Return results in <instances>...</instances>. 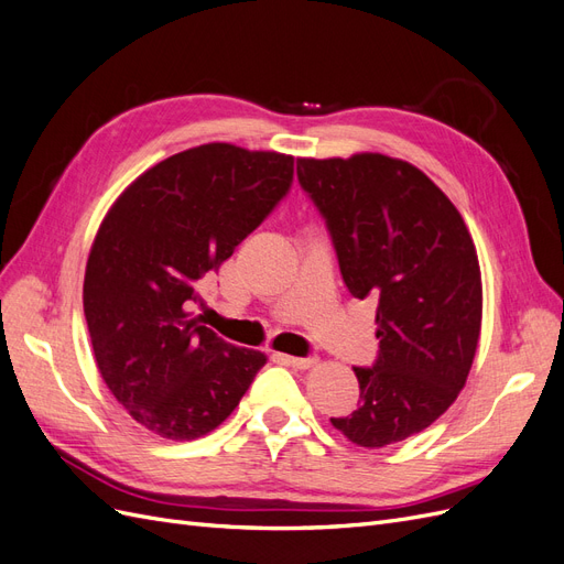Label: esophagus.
<instances>
[{"label": "esophagus", "instance_id": "1", "mask_svg": "<svg viewBox=\"0 0 564 564\" xmlns=\"http://www.w3.org/2000/svg\"><path fill=\"white\" fill-rule=\"evenodd\" d=\"M284 360H286V365H292V367H296V369H311V367H315L317 365V357L313 355V357H292V355H282Z\"/></svg>", "mask_w": 564, "mask_h": 564}]
</instances>
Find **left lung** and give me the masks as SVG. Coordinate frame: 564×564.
Returning <instances> with one entry per match:
<instances>
[{
	"instance_id": "left-lung-1",
	"label": "left lung",
	"mask_w": 564,
	"mask_h": 564,
	"mask_svg": "<svg viewBox=\"0 0 564 564\" xmlns=\"http://www.w3.org/2000/svg\"><path fill=\"white\" fill-rule=\"evenodd\" d=\"M355 299L377 296L379 357L355 367L360 402L332 419L357 447L429 429L466 386L482 329V275L452 199L421 169L381 152L299 158Z\"/></svg>"
}]
</instances>
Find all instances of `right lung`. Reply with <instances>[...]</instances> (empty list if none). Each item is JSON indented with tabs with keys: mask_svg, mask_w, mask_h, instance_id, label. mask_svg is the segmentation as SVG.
Returning a JSON list of instances; mask_svg holds the SVG:
<instances>
[{
	"mask_svg": "<svg viewBox=\"0 0 564 564\" xmlns=\"http://www.w3.org/2000/svg\"><path fill=\"white\" fill-rule=\"evenodd\" d=\"M292 178V155L207 143L150 166L100 220L84 315L100 377L145 431L176 442L212 433L268 362L202 327L187 305Z\"/></svg>",
	"mask_w": 564,
	"mask_h": 564,
	"instance_id": "obj_1",
	"label": "right lung"
}]
</instances>
